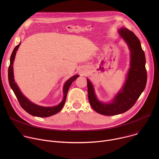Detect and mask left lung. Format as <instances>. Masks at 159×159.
Returning <instances> with one entry per match:
<instances>
[{"instance_id":"left-lung-1","label":"left lung","mask_w":159,"mask_h":159,"mask_svg":"<svg viewBox=\"0 0 159 159\" xmlns=\"http://www.w3.org/2000/svg\"><path fill=\"white\" fill-rule=\"evenodd\" d=\"M118 33L130 50V67L120 91L111 102H102L98 99L93 84L87 79L88 98L90 106L97 112L106 116L120 115L132 107L144 90L147 80L145 56L140 40L127 28H122Z\"/></svg>"}]
</instances>
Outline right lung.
I'll return each instance as SVG.
<instances>
[{"mask_svg":"<svg viewBox=\"0 0 159 159\" xmlns=\"http://www.w3.org/2000/svg\"><path fill=\"white\" fill-rule=\"evenodd\" d=\"M17 44V46L14 48L10 58V65L8 69V79L10 87L14 91L20 106L24 109L27 112H28L30 115L40 117V118H44V117H49L52 115H54L57 113H58L63 107L66 98V94L68 93V90L69 89L70 86L71 85L73 81H74L77 77H79V75H75L69 80H67L64 84L63 89V98L61 102L57 106L54 107H43L41 106H38L31 102L28 99H27L23 94L21 93L20 90L14 82V72H13V63L15 58V56L16 54V51L19 48L20 44Z\"/></svg>","mask_w":159,"mask_h":159,"instance_id":"right-lung-1","label":"right lung"}]
</instances>
